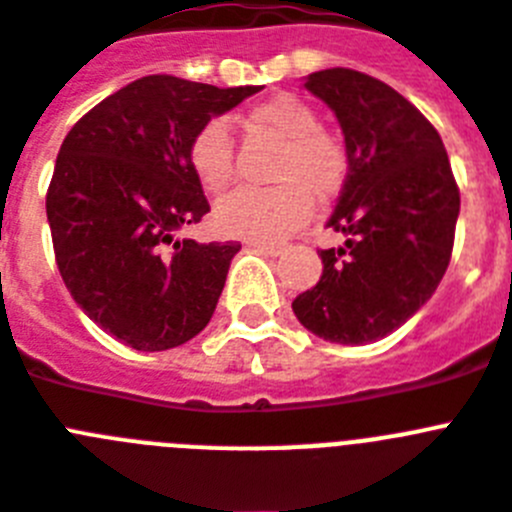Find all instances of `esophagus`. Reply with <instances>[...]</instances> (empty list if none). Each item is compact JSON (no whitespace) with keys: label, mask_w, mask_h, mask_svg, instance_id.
Masks as SVG:
<instances>
[{"label":"esophagus","mask_w":512,"mask_h":512,"mask_svg":"<svg viewBox=\"0 0 512 512\" xmlns=\"http://www.w3.org/2000/svg\"><path fill=\"white\" fill-rule=\"evenodd\" d=\"M247 247H252V249H255V252H263V255H268V257H278L283 252V244L260 242V239H249Z\"/></svg>","instance_id":"34e87169"}]
</instances>
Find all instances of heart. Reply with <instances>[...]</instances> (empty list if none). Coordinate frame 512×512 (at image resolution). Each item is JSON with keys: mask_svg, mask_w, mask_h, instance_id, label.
<instances>
[{"mask_svg": "<svg viewBox=\"0 0 512 512\" xmlns=\"http://www.w3.org/2000/svg\"><path fill=\"white\" fill-rule=\"evenodd\" d=\"M249 122L278 135L283 143L273 187H239L223 197L216 221L226 234L247 239H281L309 216L312 196L328 200L341 190L346 156L341 145L320 132L317 114L302 98L281 93L257 103ZM190 166L208 192H223L234 176V140L226 119H210L190 140Z\"/></svg>", "mask_w": 512, "mask_h": 512, "instance_id": "obj_1", "label": "heart"}]
</instances>
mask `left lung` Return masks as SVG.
<instances>
[{"instance_id":"left-lung-1","label":"left lung","mask_w":512,"mask_h":512,"mask_svg":"<svg viewBox=\"0 0 512 512\" xmlns=\"http://www.w3.org/2000/svg\"><path fill=\"white\" fill-rule=\"evenodd\" d=\"M304 88L336 114L349 171L322 249V276L291 302L304 328L362 346L401 328L435 294L453 252L461 192L440 135L414 103L364 72H312Z\"/></svg>"}]
</instances>
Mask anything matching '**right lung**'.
Returning <instances> with one entry per match:
<instances>
[{
  "mask_svg": "<svg viewBox=\"0 0 512 512\" xmlns=\"http://www.w3.org/2000/svg\"><path fill=\"white\" fill-rule=\"evenodd\" d=\"M260 85L148 75L67 132L46 192L64 286L98 328L137 351L182 346L216 312L239 242L176 239L210 210L190 140Z\"/></svg>",
  "mask_w": 512,
  "mask_h": 512,
  "instance_id": "add662e5",
  "label": "right lung"
}]
</instances>
